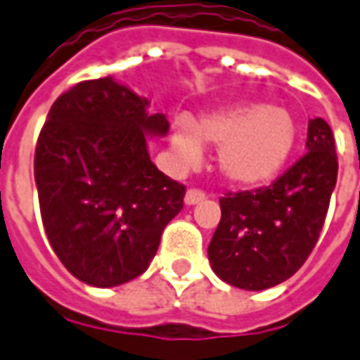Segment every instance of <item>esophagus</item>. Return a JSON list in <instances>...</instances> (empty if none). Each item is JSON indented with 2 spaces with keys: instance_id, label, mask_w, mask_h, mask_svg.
<instances>
[{
  "instance_id": "obj_1",
  "label": "esophagus",
  "mask_w": 360,
  "mask_h": 360,
  "mask_svg": "<svg viewBox=\"0 0 360 360\" xmlns=\"http://www.w3.org/2000/svg\"><path fill=\"white\" fill-rule=\"evenodd\" d=\"M204 198H206V192H204V190H200V188H190V190L186 192L184 202L188 206H194L198 202H202Z\"/></svg>"
}]
</instances>
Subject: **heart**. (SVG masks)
Instances as JSON below:
<instances>
[{
  "mask_svg": "<svg viewBox=\"0 0 360 360\" xmlns=\"http://www.w3.org/2000/svg\"><path fill=\"white\" fill-rule=\"evenodd\" d=\"M295 139L297 124L287 108L242 105L206 115L196 124L176 120L170 146L184 168L200 162L202 144L219 146V174L236 186H259L285 166Z\"/></svg>",
  "mask_w": 360,
  "mask_h": 360,
  "instance_id": "b5f03b06",
  "label": "heart"
}]
</instances>
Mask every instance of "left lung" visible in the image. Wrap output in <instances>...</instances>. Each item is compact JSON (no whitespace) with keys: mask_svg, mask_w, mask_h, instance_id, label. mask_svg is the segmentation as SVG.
Masks as SVG:
<instances>
[{"mask_svg":"<svg viewBox=\"0 0 360 360\" xmlns=\"http://www.w3.org/2000/svg\"><path fill=\"white\" fill-rule=\"evenodd\" d=\"M305 148L271 186L219 198L221 219L208 259L221 281L262 291L283 283L311 255L339 170L333 130L323 118L309 120Z\"/></svg>","mask_w":360,"mask_h":360,"instance_id":"obj_1","label":"left lung"}]
</instances>
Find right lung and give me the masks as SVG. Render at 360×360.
I'll use <instances>...</instances> for the list:
<instances>
[{
    "instance_id": "right-lung-1",
    "label": "right lung",
    "mask_w": 360,
    "mask_h": 360,
    "mask_svg": "<svg viewBox=\"0 0 360 360\" xmlns=\"http://www.w3.org/2000/svg\"><path fill=\"white\" fill-rule=\"evenodd\" d=\"M110 77L81 81L51 107L35 146L43 228L77 279L115 287L142 276L186 188L150 160L168 120Z\"/></svg>"
}]
</instances>
